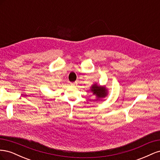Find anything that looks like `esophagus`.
Listing matches in <instances>:
<instances>
[{
	"label": "esophagus",
	"mask_w": 160,
	"mask_h": 160,
	"mask_svg": "<svg viewBox=\"0 0 160 160\" xmlns=\"http://www.w3.org/2000/svg\"><path fill=\"white\" fill-rule=\"evenodd\" d=\"M77 85V82H74V83H71V85L72 87H75V86H76Z\"/></svg>",
	"instance_id": "34e87169"
}]
</instances>
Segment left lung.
<instances>
[{
    "label": "left lung",
    "instance_id": "8db88e82",
    "mask_svg": "<svg viewBox=\"0 0 160 160\" xmlns=\"http://www.w3.org/2000/svg\"><path fill=\"white\" fill-rule=\"evenodd\" d=\"M91 91L93 92V95H96V100H100V99L103 98L108 95V89L105 88V87L98 85L97 83L91 86Z\"/></svg>",
    "mask_w": 160,
    "mask_h": 160
}]
</instances>
